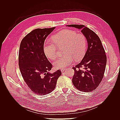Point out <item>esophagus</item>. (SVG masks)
<instances>
[{
	"instance_id": "esophagus-1",
	"label": "esophagus",
	"mask_w": 120,
	"mask_h": 120,
	"mask_svg": "<svg viewBox=\"0 0 120 120\" xmlns=\"http://www.w3.org/2000/svg\"><path fill=\"white\" fill-rule=\"evenodd\" d=\"M65 70V68H64V69H62L61 70V71L62 72H63Z\"/></svg>"
}]
</instances>
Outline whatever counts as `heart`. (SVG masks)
Returning a JSON list of instances; mask_svg holds the SVG:
<instances>
[{"label":"heart","instance_id":"obj_1","mask_svg":"<svg viewBox=\"0 0 120 120\" xmlns=\"http://www.w3.org/2000/svg\"><path fill=\"white\" fill-rule=\"evenodd\" d=\"M52 41H47L43 45L45 55L51 60L57 56V48L64 46V55L58 58L53 64L56 69H64L73 62L81 59L85 54L86 48V40L82 34H77L75 31L63 30L52 36Z\"/></svg>","mask_w":120,"mask_h":120}]
</instances>
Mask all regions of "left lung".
I'll use <instances>...</instances> for the list:
<instances>
[{
	"label": "left lung",
	"instance_id": "left-lung-1",
	"mask_svg": "<svg viewBox=\"0 0 120 120\" xmlns=\"http://www.w3.org/2000/svg\"><path fill=\"white\" fill-rule=\"evenodd\" d=\"M67 26L81 29L86 39L87 49L81 62L72 68L75 73L72 81L79 90L90 92L98 86L103 78L107 63L105 50L99 36L85 25L72 24ZM82 67L83 70L80 69Z\"/></svg>",
	"mask_w": 120,
	"mask_h": 120
}]
</instances>
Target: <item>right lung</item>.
Instances as JSON below:
<instances>
[{
	"label": "right lung",
	"instance_id": "obj_1",
	"mask_svg": "<svg viewBox=\"0 0 120 120\" xmlns=\"http://www.w3.org/2000/svg\"><path fill=\"white\" fill-rule=\"evenodd\" d=\"M55 28L35 29L22 40L20 45L19 65L21 75L32 92L40 95L53 91L62 74L59 70L53 73L49 72L52 65L43 49L46 38Z\"/></svg>",
	"mask_w": 120,
	"mask_h": 120
}]
</instances>
